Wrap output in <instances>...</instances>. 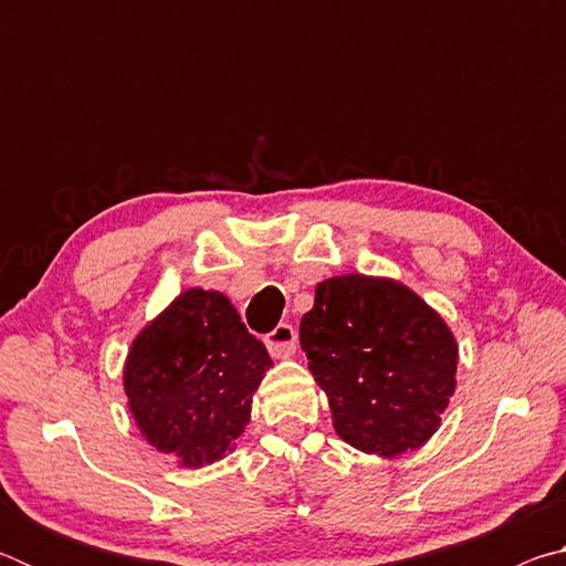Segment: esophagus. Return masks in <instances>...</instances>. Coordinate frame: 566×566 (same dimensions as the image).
<instances>
[{"label": "esophagus", "mask_w": 566, "mask_h": 566, "mask_svg": "<svg viewBox=\"0 0 566 566\" xmlns=\"http://www.w3.org/2000/svg\"><path fill=\"white\" fill-rule=\"evenodd\" d=\"M264 344L274 359H286L296 352V332L292 324H280L274 332L266 334Z\"/></svg>", "instance_id": "esophagus-1"}]
</instances>
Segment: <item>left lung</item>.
<instances>
[{
    "mask_svg": "<svg viewBox=\"0 0 566 566\" xmlns=\"http://www.w3.org/2000/svg\"><path fill=\"white\" fill-rule=\"evenodd\" d=\"M306 367L332 424L364 454L427 444L457 387L459 347L442 314L389 276L342 274L314 290L300 322Z\"/></svg>",
    "mask_w": 566,
    "mask_h": 566,
    "instance_id": "1",
    "label": "left lung"
}]
</instances>
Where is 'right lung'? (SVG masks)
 <instances>
[{
  "label": "right lung",
  "mask_w": 566,
  "mask_h": 566,
  "mask_svg": "<svg viewBox=\"0 0 566 566\" xmlns=\"http://www.w3.org/2000/svg\"><path fill=\"white\" fill-rule=\"evenodd\" d=\"M270 367L229 296L189 286L134 337L122 385L147 444L199 469L234 452Z\"/></svg>",
  "instance_id": "add662e5"
}]
</instances>
